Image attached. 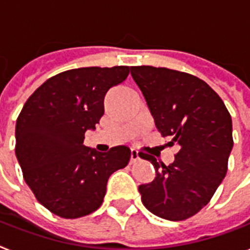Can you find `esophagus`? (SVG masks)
<instances>
[{
  "label": "esophagus",
  "instance_id": "esophagus-1",
  "mask_svg": "<svg viewBox=\"0 0 250 250\" xmlns=\"http://www.w3.org/2000/svg\"><path fill=\"white\" fill-rule=\"evenodd\" d=\"M140 159V155H139V151L135 149L131 150V163H135L136 160Z\"/></svg>",
  "mask_w": 250,
  "mask_h": 250
}]
</instances>
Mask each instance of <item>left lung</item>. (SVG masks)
<instances>
[{
	"mask_svg": "<svg viewBox=\"0 0 250 250\" xmlns=\"http://www.w3.org/2000/svg\"><path fill=\"white\" fill-rule=\"evenodd\" d=\"M158 131L178 146L173 163L141 157L155 168V178L139 186L150 212L182 221L207 206L226 176L234 146L232 121L224 101L204 81L188 73L154 66H132Z\"/></svg>",
	"mask_w": 250,
	"mask_h": 250,
	"instance_id": "8db88e82",
	"label": "left lung"
}]
</instances>
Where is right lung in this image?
I'll return each instance as SVG.
<instances>
[{"label":"right lung","instance_id":"1","mask_svg":"<svg viewBox=\"0 0 250 250\" xmlns=\"http://www.w3.org/2000/svg\"><path fill=\"white\" fill-rule=\"evenodd\" d=\"M128 66L70 69L34 91L15 127V154L38 202L62 218L90 214L104 200L111 173L125 168L131 150L99 153L83 145L104 114L109 88L127 78Z\"/></svg>","mask_w":250,"mask_h":250}]
</instances>
